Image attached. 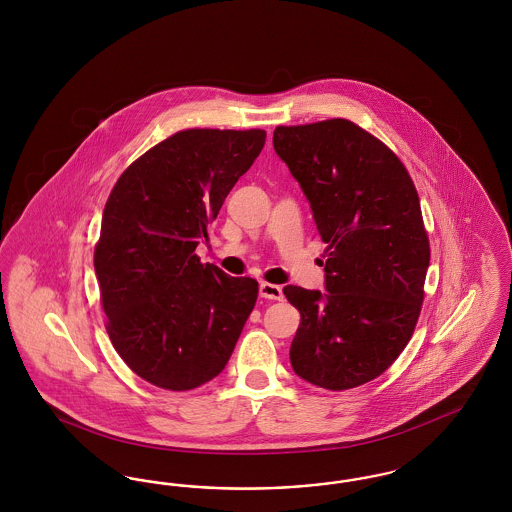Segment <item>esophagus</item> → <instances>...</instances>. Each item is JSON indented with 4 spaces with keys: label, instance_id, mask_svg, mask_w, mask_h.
I'll list each match as a JSON object with an SVG mask.
<instances>
[{
    "label": "esophagus",
    "instance_id": "esophagus-1",
    "mask_svg": "<svg viewBox=\"0 0 512 512\" xmlns=\"http://www.w3.org/2000/svg\"><path fill=\"white\" fill-rule=\"evenodd\" d=\"M259 293H261V297H265V299H272V301H280V299H284L282 288H280V286H276V284H268V282H261V284H259Z\"/></svg>",
    "mask_w": 512,
    "mask_h": 512
}]
</instances>
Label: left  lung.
Listing matches in <instances>:
<instances>
[{
	"instance_id": "1",
	"label": "left lung",
	"mask_w": 512,
	"mask_h": 512,
	"mask_svg": "<svg viewBox=\"0 0 512 512\" xmlns=\"http://www.w3.org/2000/svg\"><path fill=\"white\" fill-rule=\"evenodd\" d=\"M276 155L311 203L326 247V292L286 286L301 313L293 372L324 390L378 378L413 336L430 244L399 157L345 119L278 126Z\"/></svg>"
}]
</instances>
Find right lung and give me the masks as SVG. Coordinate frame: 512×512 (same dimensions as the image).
Returning a JSON list of instances; mask_svg holds the SVG:
<instances>
[{
  "label": "right lung",
  "mask_w": 512,
  "mask_h": 512,
  "mask_svg": "<svg viewBox=\"0 0 512 512\" xmlns=\"http://www.w3.org/2000/svg\"><path fill=\"white\" fill-rule=\"evenodd\" d=\"M267 132L190 128L122 172L94 251L107 334L132 372L163 390L219 376L259 284L203 265L195 247L265 146Z\"/></svg>",
  "instance_id": "right-lung-1"
}]
</instances>
